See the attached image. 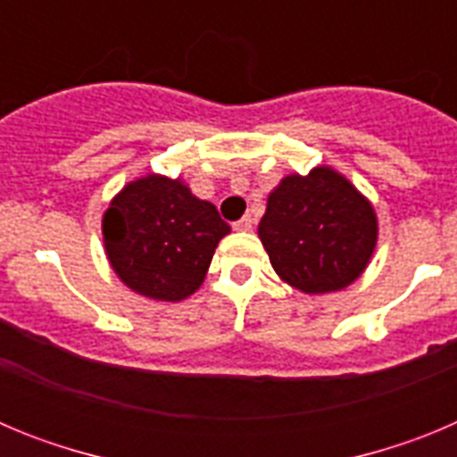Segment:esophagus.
<instances>
[{
  "label": "esophagus",
  "instance_id": "esophagus-1",
  "mask_svg": "<svg viewBox=\"0 0 457 457\" xmlns=\"http://www.w3.org/2000/svg\"><path fill=\"white\" fill-rule=\"evenodd\" d=\"M252 226H253V220L247 215V217H242L240 221H236V224H233V228L240 233H247V231H252Z\"/></svg>",
  "mask_w": 457,
  "mask_h": 457
}]
</instances>
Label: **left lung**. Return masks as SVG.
<instances>
[{"label":"left lung","instance_id":"left-lung-1","mask_svg":"<svg viewBox=\"0 0 457 457\" xmlns=\"http://www.w3.org/2000/svg\"><path fill=\"white\" fill-rule=\"evenodd\" d=\"M378 231L373 204L329 164L278 180L258 224L274 272L304 295L354 284L373 258Z\"/></svg>","mask_w":457,"mask_h":457}]
</instances>
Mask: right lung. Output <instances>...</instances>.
<instances>
[{
	"label": "right lung",
	"instance_id": "add662e5",
	"mask_svg": "<svg viewBox=\"0 0 457 457\" xmlns=\"http://www.w3.org/2000/svg\"><path fill=\"white\" fill-rule=\"evenodd\" d=\"M231 226L183 179L146 173L125 183L103 215L104 256L132 293L183 302L204 284Z\"/></svg>",
	"mask_w": 457,
	"mask_h": 457
}]
</instances>
